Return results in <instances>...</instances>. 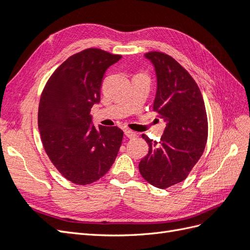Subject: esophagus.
Here are the masks:
<instances>
[{"instance_id": "34e87169", "label": "esophagus", "mask_w": 250, "mask_h": 250, "mask_svg": "<svg viewBox=\"0 0 250 250\" xmlns=\"http://www.w3.org/2000/svg\"><path fill=\"white\" fill-rule=\"evenodd\" d=\"M125 135L127 138H133V137L136 136V133L131 131V130H125Z\"/></svg>"}]
</instances>
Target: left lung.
<instances>
[{
  "mask_svg": "<svg viewBox=\"0 0 250 250\" xmlns=\"http://www.w3.org/2000/svg\"><path fill=\"white\" fill-rule=\"evenodd\" d=\"M156 74L153 111L166 123L160 142L143 135L148 154L139 162V172L148 183L167 188L188 177L205 151L208 118L198 85L180 63L162 52H149Z\"/></svg>",
  "mask_w": 250,
  "mask_h": 250,
  "instance_id": "obj_1",
  "label": "left lung"
}]
</instances>
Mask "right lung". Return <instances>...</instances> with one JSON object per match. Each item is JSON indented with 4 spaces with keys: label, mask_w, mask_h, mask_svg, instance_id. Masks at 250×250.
Here are the masks:
<instances>
[{
    "label": "right lung",
    "mask_w": 250,
    "mask_h": 250,
    "mask_svg": "<svg viewBox=\"0 0 250 250\" xmlns=\"http://www.w3.org/2000/svg\"><path fill=\"white\" fill-rule=\"evenodd\" d=\"M121 59L86 49L63 62L42 94L38 129L49 159L69 181L86 185L112 167L123 142L118 126L96 127L90 109L100 102L103 75Z\"/></svg>",
    "instance_id": "add662e5"
}]
</instances>
